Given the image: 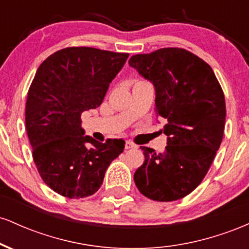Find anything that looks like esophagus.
<instances>
[{"label":"esophagus","mask_w":249,"mask_h":249,"mask_svg":"<svg viewBox=\"0 0 249 249\" xmlns=\"http://www.w3.org/2000/svg\"><path fill=\"white\" fill-rule=\"evenodd\" d=\"M136 147H137V145L133 144L132 142L127 141L126 142H125V148H126V150H128V148H136Z\"/></svg>","instance_id":"1"}]
</instances>
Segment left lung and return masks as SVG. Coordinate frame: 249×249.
<instances>
[{
  "mask_svg": "<svg viewBox=\"0 0 249 249\" xmlns=\"http://www.w3.org/2000/svg\"><path fill=\"white\" fill-rule=\"evenodd\" d=\"M131 68L150 81L156 115L165 123V151L141 146L145 160L134 172L136 186L156 201H174L199 186L224 137L225 97L212 68L179 48L134 55Z\"/></svg>",
  "mask_w": 249,
  "mask_h": 249,
  "instance_id": "1",
  "label": "left lung"
}]
</instances>
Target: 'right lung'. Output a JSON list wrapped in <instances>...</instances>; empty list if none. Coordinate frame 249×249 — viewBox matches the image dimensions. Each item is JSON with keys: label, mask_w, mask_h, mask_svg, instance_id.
<instances>
[{"label": "right lung", "mask_w": 249, "mask_h": 249, "mask_svg": "<svg viewBox=\"0 0 249 249\" xmlns=\"http://www.w3.org/2000/svg\"><path fill=\"white\" fill-rule=\"evenodd\" d=\"M128 53L87 47L65 48L39 65L25 105V127L39 176L68 198L92 196L123 139L99 142L85 136L81 116L98 107Z\"/></svg>", "instance_id": "1"}]
</instances>
